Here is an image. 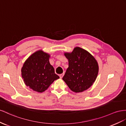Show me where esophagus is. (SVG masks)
I'll use <instances>...</instances> for the list:
<instances>
[{
    "instance_id": "1",
    "label": "esophagus",
    "mask_w": 126,
    "mask_h": 126,
    "mask_svg": "<svg viewBox=\"0 0 126 126\" xmlns=\"http://www.w3.org/2000/svg\"><path fill=\"white\" fill-rule=\"evenodd\" d=\"M64 73H62V74H61V75H60V78H63V76H64Z\"/></svg>"
}]
</instances>
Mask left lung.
<instances>
[{"instance_id": "obj_1", "label": "left lung", "mask_w": 126, "mask_h": 126, "mask_svg": "<svg viewBox=\"0 0 126 126\" xmlns=\"http://www.w3.org/2000/svg\"><path fill=\"white\" fill-rule=\"evenodd\" d=\"M69 67L63 80L72 91L82 92L94 83L98 73V65L88 51L76 47L71 53H65Z\"/></svg>"}]
</instances>
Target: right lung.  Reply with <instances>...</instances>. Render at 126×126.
I'll return each mask as SVG.
<instances>
[{
    "label": "right lung",
    "mask_w": 126,
    "mask_h": 126,
    "mask_svg": "<svg viewBox=\"0 0 126 126\" xmlns=\"http://www.w3.org/2000/svg\"><path fill=\"white\" fill-rule=\"evenodd\" d=\"M49 57V54L38 50L28 57L22 67V77L25 84L35 92H44L60 78L50 65Z\"/></svg>",
    "instance_id": "obj_1"
}]
</instances>
